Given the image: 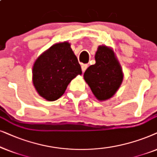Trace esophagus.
<instances>
[{
	"mask_svg": "<svg viewBox=\"0 0 157 157\" xmlns=\"http://www.w3.org/2000/svg\"><path fill=\"white\" fill-rule=\"evenodd\" d=\"M81 68H82V72H84L85 71L87 70V64H82V65H81Z\"/></svg>",
	"mask_w": 157,
	"mask_h": 157,
	"instance_id": "1",
	"label": "esophagus"
}]
</instances>
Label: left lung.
<instances>
[{
  "label": "left lung",
  "mask_w": 157,
  "mask_h": 157,
  "mask_svg": "<svg viewBox=\"0 0 157 157\" xmlns=\"http://www.w3.org/2000/svg\"><path fill=\"white\" fill-rule=\"evenodd\" d=\"M95 64L84 73V79L94 95L100 100L109 99L116 93L123 81V72L113 51L100 46L96 52Z\"/></svg>",
  "instance_id": "obj_1"
}]
</instances>
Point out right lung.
I'll return each instance as SVG.
<instances>
[{
	"label": "right lung",
	"instance_id": "1",
	"mask_svg": "<svg viewBox=\"0 0 157 157\" xmlns=\"http://www.w3.org/2000/svg\"><path fill=\"white\" fill-rule=\"evenodd\" d=\"M82 74L80 64L67 42L56 44L36 60L33 83L41 97L54 101L61 97L74 77Z\"/></svg>",
	"mask_w": 157,
	"mask_h": 157
}]
</instances>
